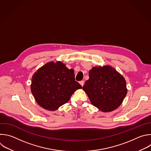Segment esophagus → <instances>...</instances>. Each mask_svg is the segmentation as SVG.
I'll list each match as a JSON object with an SVG mask.
<instances>
[{"label":"esophagus","instance_id":"esophagus-1","mask_svg":"<svg viewBox=\"0 0 151 151\" xmlns=\"http://www.w3.org/2000/svg\"><path fill=\"white\" fill-rule=\"evenodd\" d=\"M79 83L81 84V85L82 86H83V85H84V81H81L79 82Z\"/></svg>","mask_w":151,"mask_h":151}]
</instances>
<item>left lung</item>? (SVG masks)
I'll return each instance as SVG.
<instances>
[{
    "label": "left lung",
    "instance_id": "obj_1",
    "mask_svg": "<svg viewBox=\"0 0 151 151\" xmlns=\"http://www.w3.org/2000/svg\"><path fill=\"white\" fill-rule=\"evenodd\" d=\"M89 76L82 89L93 106L110 112L121 105L127 90L124 78L118 72L109 66L93 67Z\"/></svg>",
    "mask_w": 151,
    "mask_h": 151
}]
</instances>
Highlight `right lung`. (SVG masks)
Segmentation results:
<instances>
[{"label": "right lung", "instance_id": "right-lung-1", "mask_svg": "<svg viewBox=\"0 0 151 151\" xmlns=\"http://www.w3.org/2000/svg\"><path fill=\"white\" fill-rule=\"evenodd\" d=\"M82 86L75 81L74 71L60 62L46 63L32 76L31 92L44 109L55 111L66 103Z\"/></svg>", "mask_w": 151, "mask_h": 151}]
</instances>
